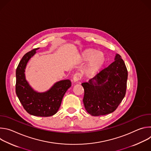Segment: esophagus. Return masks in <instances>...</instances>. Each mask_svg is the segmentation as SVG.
Returning a JSON list of instances; mask_svg holds the SVG:
<instances>
[{
	"instance_id": "obj_1",
	"label": "esophagus",
	"mask_w": 151,
	"mask_h": 151,
	"mask_svg": "<svg viewBox=\"0 0 151 151\" xmlns=\"http://www.w3.org/2000/svg\"><path fill=\"white\" fill-rule=\"evenodd\" d=\"M82 74L81 73L76 72V73H75L74 74L73 79V81L75 82H77V81H79L82 78Z\"/></svg>"
}]
</instances>
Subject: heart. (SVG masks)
<instances>
[{
	"label": "heart",
	"mask_w": 151,
	"mask_h": 151,
	"mask_svg": "<svg viewBox=\"0 0 151 151\" xmlns=\"http://www.w3.org/2000/svg\"><path fill=\"white\" fill-rule=\"evenodd\" d=\"M92 49H88L84 51L81 54V58L83 61H88L90 62L87 67V72L88 73H93L97 71L105 60L104 54L101 52H97Z\"/></svg>",
	"instance_id": "1"
}]
</instances>
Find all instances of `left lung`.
<instances>
[{
    "mask_svg": "<svg viewBox=\"0 0 151 151\" xmlns=\"http://www.w3.org/2000/svg\"><path fill=\"white\" fill-rule=\"evenodd\" d=\"M128 71L124 60L116 54L115 61L88 82L82 83L83 102L87 112L101 116L114 112L126 93Z\"/></svg>",
    "mask_w": 151,
    "mask_h": 151,
    "instance_id": "1",
    "label": "left lung"
}]
</instances>
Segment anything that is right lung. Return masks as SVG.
Returning <instances> with one entry per match:
<instances>
[{
	"instance_id": "add662e5",
	"label": "right lung",
	"mask_w": 151,
	"mask_h": 151,
	"mask_svg": "<svg viewBox=\"0 0 151 151\" xmlns=\"http://www.w3.org/2000/svg\"><path fill=\"white\" fill-rule=\"evenodd\" d=\"M38 48L27 52L19 61L16 70L15 91L27 113L34 116L47 117L57 113L64 94L71 87V82L69 79L60 81L50 90L42 93L35 91L30 87L26 80L24 69L28 61Z\"/></svg>"
}]
</instances>
